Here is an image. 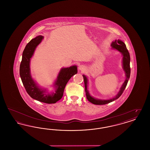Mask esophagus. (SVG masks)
<instances>
[{
  "label": "esophagus",
  "instance_id": "obj_1",
  "mask_svg": "<svg viewBox=\"0 0 150 150\" xmlns=\"http://www.w3.org/2000/svg\"><path fill=\"white\" fill-rule=\"evenodd\" d=\"M79 69L80 71H84L85 69V66L84 65H80L79 67Z\"/></svg>",
  "mask_w": 150,
  "mask_h": 150
}]
</instances>
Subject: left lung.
<instances>
[{
  "instance_id": "left-lung-1",
  "label": "left lung",
  "mask_w": 150,
  "mask_h": 150,
  "mask_svg": "<svg viewBox=\"0 0 150 150\" xmlns=\"http://www.w3.org/2000/svg\"><path fill=\"white\" fill-rule=\"evenodd\" d=\"M111 46L112 47V49H114L115 50L119 51L120 53H121L122 55V69L124 71H125V80L124 82L123 83L122 85L121 86V88L117 94L113 98H110L108 100H101L94 98L91 95L89 92L88 89V79L85 75H83L84 81V84H85V89H86V98L90 102L92 103L94 105H105L108 103H110L115 100L118 99L122 92H124V89L126 88V86L127 85V83L128 82L129 79L130 75V54L129 53L128 50L127 49L126 45L122 40L120 39L115 40L114 42H112L111 44Z\"/></svg>"
}]
</instances>
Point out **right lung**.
Instances as JSON below:
<instances>
[{
    "instance_id": "1",
    "label": "right lung",
    "mask_w": 150,
    "mask_h": 150,
    "mask_svg": "<svg viewBox=\"0 0 150 150\" xmlns=\"http://www.w3.org/2000/svg\"><path fill=\"white\" fill-rule=\"evenodd\" d=\"M43 39V36H37L26 45L22 53L20 75L23 85L32 98L45 103H55L62 97L65 86L72 76L77 74L78 67L76 65H73L69 67L61 68L52 86L53 89L51 91L38 86L31 76L30 61L36 47Z\"/></svg>"
}]
</instances>
